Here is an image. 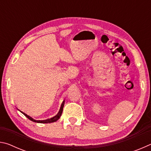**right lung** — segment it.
<instances>
[{
  "instance_id": "add662e5",
  "label": "right lung",
  "mask_w": 151,
  "mask_h": 151,
  "mask_svg": "<svg viewBox=\"0 0 151 151\" xmlns=\"http://www.w3.org/2000/svg\"><path fill=\"white\" fill-rule=\"evenodd\" d=\"M64 104H65V103H63L62 105H61V107L60 109V111L59 112H58V114H57V115L55 116L54 117H52V118L51 119H47V120H44V121H36V120L33 119L32 118H31V117L29 116V115H27V114H25L24 112L20 111L22 112V114H24V116H26L28 119H29V120H30V121H32L33 122H39V123H50V122H56L57 121L58 119H59V118L61 116V114H62V112H63V107H64Z\"/></svg>"
}]
</instances>
